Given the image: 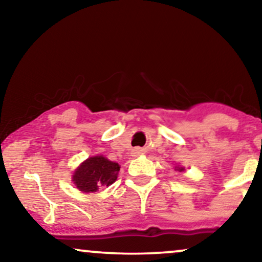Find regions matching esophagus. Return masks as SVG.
I'll list each match as a JSON object with an SVG mask.
<instances>
[{
    "instance_id": "obj_1",
    "label": "esophagus",
    "mask_w": 262,
    "mask_h": 262,
    "mask_svg": "<svg viewBox=\"0 0 262 262\" xmlns=\"http://www.w3.org/2000/svg\"><path fill=\"white\" fill-rule=\"evenodd\" d=\"M141 152H142V151H141V150H139V149H135V150H134V155H135V156H138Z\"/></svg>"
}]
</instances>
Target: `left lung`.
<instances>
[{"label": "left lung", "mask_w": 262, "mask_h": 262, "mask_svg": "<svg viewBox=\"0 0 262 262\" xmlns=\"http://www.w3.org/2000/svg\"><path fill=\"white\" fill-rule=\"evenodd\" d=\"M178 170H180V171H181V170H184V168H182V167L179 168V167H178Z\"/></svg>", "instance_id": "obj_1"}]
</instances>
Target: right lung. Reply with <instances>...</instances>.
Wrapping results in <instances>:
<instances>
[{
	"label": "right lung",
	"instance_id": "right-lung-1",
	"mask_svg": "<svg viewBox=\"0 0 262 262\" xmlns=\"http://www.w3.org/2000/svg\"><path fill=\"white\" fill-rule=\"evenodd\" d=\"M119 164L103 156H93L83 161L75 170L73 181L83 193L96 192L101 186H110L117 180Z\"/></svg>",
	"mask_w": 262,
	"mask_h": 262
}]
</instances>
